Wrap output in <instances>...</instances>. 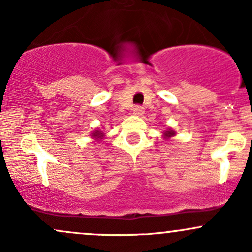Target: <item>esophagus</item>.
Listing matches in <instances>:
<instances>
[{"label":"esophagus","mask_w":252,"mask_h":252,"mask_svg":"<svg viewBox=\"0 0 252 252\" xmlns=\"http://www.w3.org/2000/svg\"><path fill=\"white\" fill-rule=\"evenodd\" d=\"M132 111H134V114L137 115V116H142L144 114V108L142 105H135L134 108H132Z\"/></svg>","instance_id":"1"}]
</instances>
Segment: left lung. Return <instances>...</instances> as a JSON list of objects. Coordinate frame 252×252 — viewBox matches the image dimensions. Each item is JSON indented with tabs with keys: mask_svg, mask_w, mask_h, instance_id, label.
<instances>
[{
	"mask_svg": "<svg viewBox=\"0 0 252 252\" xmlns=\"http://www.w3.org/2000/svg\"><path fill=\"white\" fill-rule=\"evenodd\" d=\"M164 135H166L167 137H170V136H172V135H174V131H172V130H169V131L164 132Z\"/></svg>",
	"mask_w": 252,
	"mask_h": 252,
	"instance_id": "1",
	"label": "left lung"
}]
</instances>
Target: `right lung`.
I'll use <instances>...</instances> for the list:
<instances>
[{
    "mask_svg": "<svg viewBox=\"0 0 252 252\" xmlns=\"http://www.w3.org/2000/svg\"><path fill=\"white\" fill-rule=\"evenodd\" d=\"M92 136H94V137L99 138V137H102V136H103V132H98V131H96V132H94V134L92 135Z\"/></svg>",
    "mask_w": 252,
    "mask_h": 252,
    "instance_id": "obj_1",
    "label": "right lung"
}]
</instances>
